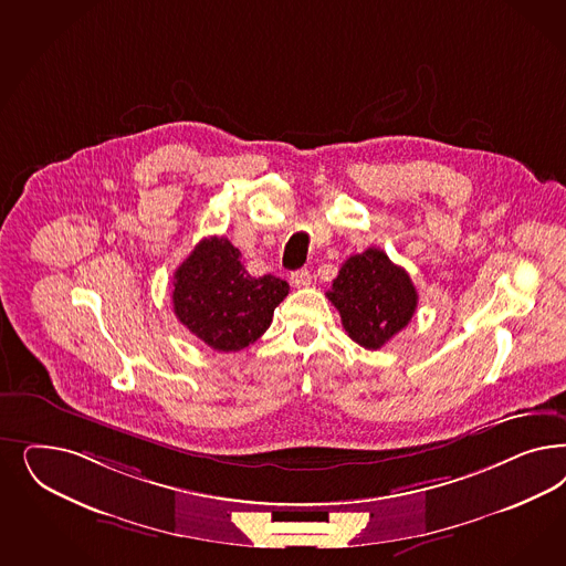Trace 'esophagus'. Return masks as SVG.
<instances>
[{
	"mask_svg": "<svg viewBox=\"0 0 566 566\" xmlns=\"http://www.w3.org/2000/svg\"><path fill=\"white\" fill-rule=\"evenodd\" d=\"M312 281V273L308 269H300V271H295L292 273V285L293 287H308Z\"/></svg>",
	"mask_w": 566,
	"mask_h": 566,
	"instance_id": "obj_1",
	"label": "esophagus"
}]
</instances>
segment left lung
Instances as JSON below:
<instances>
[{"instance_id": "obj_1", "label": "left lung", "mask_w": 566, "mask_h": 566, "mask_svg": "<svg viewBox=\"0 0 566 566\" xmlns=\"http://www.w3.org/2000/svg\"><path fill=\"white\" fill-rule=\"evenodd\" d=\"M327 297L342 314L347 335L366 349L385 346L410 323L419 304L410 274L379 248L349 255Z\"/></svg>"}]
</instances>
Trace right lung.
<instances>
[{
	"instance_id": "1",
	"label": "right lung",
	"mask_w": 566,
	"mask_h": 566,
	"mask_svg": "<svg viewBox=\"0 0 566 566\" xmlns=\"http://www.w3.org/2000/svg\"><path fill=\"white\" fill-rule=\"evenodd\" d=\"M287 293V281L248 273L241 252L227 238L201 239L172 276L177 318L217 352L254 344Z\"/></svg>"
}]
</instances>
